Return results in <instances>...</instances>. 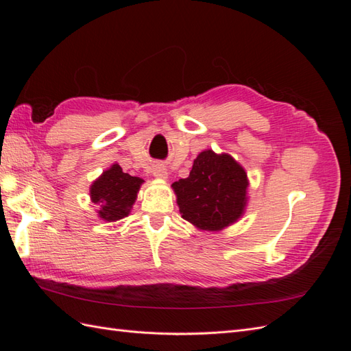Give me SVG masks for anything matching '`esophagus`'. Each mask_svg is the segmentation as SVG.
I'll return each mask as SVG.
<instances>
[{"label": "esophagus", "instance_id": "34e87169", "mask_svg": "<svg viewBox=\"0 0 351 351\" xmlns=\"http://www.w3.org/2000/svg\"><path fill=\"white\" fill-rule=\"evenodd\" d=\"M152 173L156 178H167L168 177V173H167V168L164 167V164H159L156 162L152 168Z\"/></svg>", "mask_w": 351, "mask_h": 351}]
</instances>
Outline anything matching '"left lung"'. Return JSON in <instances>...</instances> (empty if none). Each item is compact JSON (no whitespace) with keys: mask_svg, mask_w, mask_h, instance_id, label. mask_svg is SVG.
Listing matches in <instances>:
<instances>
[{"mask_svg":"<svg viewBox=\"0 0 351 351\" xmlns=\"http://www.w3.org/2000/svg\"><path fill=\"white\" fill-rule=\"evenodd\" d=\"M249 180L228 154L204 151L187 178L173 183L180 214L199 230L219 231L234 224L247 204Z\"/></svg>","mask_w":351,"mask_h":351,"instance_id":"1","label":"left lung"}]
</instances>
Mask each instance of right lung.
Returning a JSON list of instances; mask_svg holds the SVG:
<instances>
[{"label": "right lung", "mask_w": 351, "mask_h": 351, "mask_svg": "<svg viewBox=\"0 0 351 351\" xmlns=\"http://www.w3.org/2000/svg\"><path fill=\"white\" fill-rule=\"evenodd\" d=\"M142 183V178L123 173L119 164H112L90 186V199L99 206V218L112 222L129 215Z\"/></svg>", "instance_id": "add662e5"}]
</instances>
